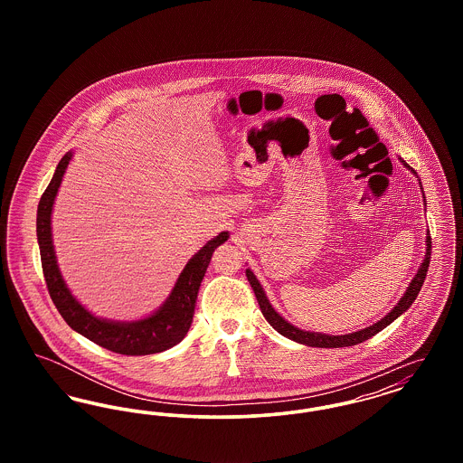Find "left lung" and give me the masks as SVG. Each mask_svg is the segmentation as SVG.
Listing matches in <instances>:
<instances>
[{"mask_svg":"<svg viewBox=\"0 0 463 463\" xmlns=\"http://www.w3.org/2000/svg\"><path fill=\"white\" fill-rule=\"evenodd\" d=\"M399 159H401V157H399ZM401 163H402L406 168H410L402 159H401ZM411 172L415 174V170H411ZM420 187H421V185H420ZM423 203H425V199H423ZM425 204H427V203H425ZM425 244H427L425 259H423V262L420 265L419 272H417L415 278L411 279V283H410V287L406 289L404 297L397 302L396 307L392 308L385 317H382L380 321H376L372 326L363 328V330L354 331V333H347V335L314 333V331H304L300 330V328H297V326H293L291 323H288L287 319H285L283 316H279V314L274 310V307L270 306L269 298L265 297L264 288L260 287L259 279L255 278V274H253L250 269H246V278H248L250 285H251L253 291H255V297H257V300H259V306H260V310H262L265 319L269 321V325H270L274 330L278 331V333H281L283 336H287V338L293 340V342L308 345V347H321V349L351 347V345H357V344H361V342L372 338L378 331L387 328L402 312H406L408 308L411 307V304H413L415 298L419 297L420 289L423 287V281H425V276H427V270H429V264H430V250H432L430 234H427V241H425Z\"/></svg>","mask_w":463,"mask_h":463,"instance_id":"obj_1","label":"left lung"}]
</instances>
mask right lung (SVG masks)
<instances>
[{
	"label": "right lung",
	"mask_w": 463,
	"mask_h": 463,
	"mask_svg": "<svg viewBox=\"0 0 463 463\" xmlns=\"http://www.w3.org/2000/svg\"><path fill=\"white\" fill-rule=\"evenodd\" d=\"M72 159V151L59 161L43 196L38 204L36 234L42 255L44 281L48 293L67 325L80 335L87 336L97 345L125 355H147L172 349L184 340L191 328L199 287L210 265L217 246L229 240V232H221L206 242L198 253L187 262L176 279L175 287L165 304L151 316L138 321H110L93 316L83 307L69 291L59 270L57 257L52 241V210L59 193L67 165Z\"/></svg>",
	"instance_id": "right-lung-1"
}]
</instances>
